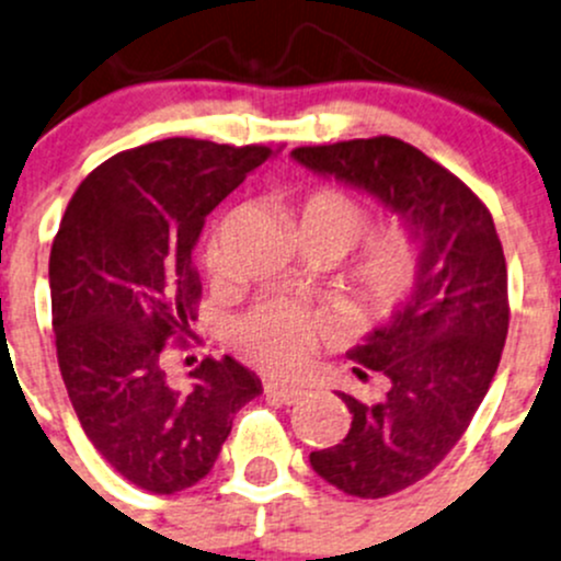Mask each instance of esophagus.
Here are the masks:
<instances>
[{"mask_svg":"<svg viewBox=\"0 0 561 561\" xmlns=\"http://www.w3.org/2000/svg\"><path fill=\"white\" fill-rule=\"evenodd\" d=\"M263 389H265V398L276 400V403H285V405H293V403H298V400L306 398V389L279 385V381H265Z\"/></svg>","mask_w":561,"mask_h":561,"instance_id":"34e87169","label":"esophagus"}]
</instances>
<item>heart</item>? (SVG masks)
I'll use <instances>...</instances> for the list:
<instances>
[{
	"instance_id": "b5f03b06",
	"label": "heart",
	"mask_w": 561,
	"mask_h": 561,
	"mask_svg": "<svg viewBox=\"0 0 561 561\" xmlns=\"http://www.w3.org/2000/svg\"><path fill=\"white\" fill-rule=\"evenodd\" d=\"M368 211L350 193L317 187L298 206V239L317 241L346 255L368 231ZM220 239H211L206 265L220 268ZM420 276V239L409 228H387L370 236L350 265L341 285V304L355 320H381L392 314ZM236 344L252 363L274 374H290L320 344V325L309 311L285 304H265L236 328Z\"/></svg>"
}]
</instances>
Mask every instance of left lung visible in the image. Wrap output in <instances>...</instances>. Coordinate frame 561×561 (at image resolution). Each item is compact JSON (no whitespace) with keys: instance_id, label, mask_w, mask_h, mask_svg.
Masks as SVG:
<instances>
[{"instance_id":"obj_1","label":"left lung","mask_w":561,"mask_h":561,"mask_svg":"<svg viewBox=\"0 0 561 561\" xmlns=\"http://www.w3.org/2000/svg\"><path fill=\"white\" fill-rule=\"evenodd\" d=\"M293 161L368 193L420 239L409 298L350 350L357 379H387L379 403L339 392L341 444L311 451L314 473L355 497L411 486L454 449L489 392L508 335V268L494 220L449 169L394 137L296 147Z\"/></svg>"}]
</instances>
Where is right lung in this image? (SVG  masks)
I'll return each instance as SVG.
<instances>
[{
    "label": "right lung",
    "mask_w": 561,
    "mask_h": 561,
    "mask_svg": "<svg viewBox=\"0 0 561 561\" xmlns=\"http://www.w3.org/2000/svg\"><path fill=\"white\" fill-rule=\"evenodd\" d=\"M279 150L163 139L112 156L82 180L50 250L56 355L96 451L131 483L174 494L202 481L233 414L263 392L233 357H206L191 387L163 350L196 320L193 247L228 193Z\"/></svg>",
    "instance_id": "obj_1"
}]
</instances>
